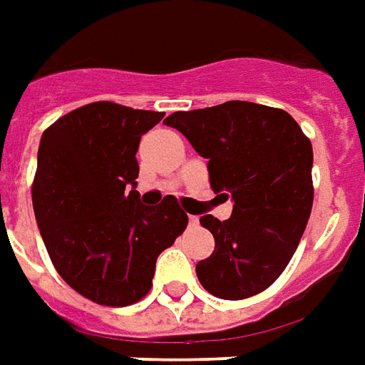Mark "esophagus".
Wrapping results in <instances>:
<instances>
[{"label":"esophagus","instance_id":"34e87169","mask_svg":"<svg viewBox=\"0 0 365 365\" xmlns=\"http://www.w3.org/2000/svg\"><path fill=\"white\" fill-rule=\"evenodd\" d=\"M188 225L197 226L198 225V216L197 215H188Z\"/></svg>","mask_w":365,"mask_h":365}]
</instances>
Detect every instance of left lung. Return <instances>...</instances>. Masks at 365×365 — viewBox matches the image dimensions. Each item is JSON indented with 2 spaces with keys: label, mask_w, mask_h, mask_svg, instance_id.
I'll return each mask as SVG.
<instances>
[{
  "label": "left lung",
  "mask_w": 365,
  "mask_h": 365,
  "mask_svg": "<svg viewBox=\"0 0 365 365\" xmlns=\"http://www.w3.org/2000/svg\"><path fill=\"white\" fill-rule=\"evenodd\" d=\"M208 158L215 192L232 200V215L200 216L215 252L197 264L202 288L216 298L242 300L266 290L284 272L312 212L310 140L282 109L228 101L165 119Z\"/></svg>",
  "instance_id": "1"
}]
</instances>
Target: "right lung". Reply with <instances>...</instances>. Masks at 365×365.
<instances>
[{
	"mask_svg": "<svg viewBox=\"0 0 365 365\" xmlns=\"http://www.w3.org/2000/svg\"><path fill=\"white\" fill-rule=\"evenodd\" d=\"M165 113L99 101L45 130L34 210L55 270L103 306H129L149 292L158 255L188 225L175 197L140 205V137Z\"/></svg>",
	"mask_w": 365,
	"mask_h": 365,
	"instance_id": "right-lung-1",
	"label": "right lung"
}]
</instances>
